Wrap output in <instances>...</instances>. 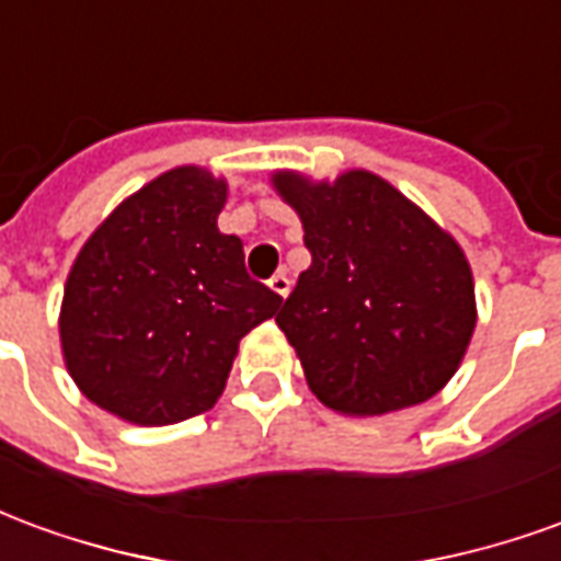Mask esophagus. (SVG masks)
Returning <instances> with one entry per match:
<instances>
[{
  "label": "esophagus",
  "instance_id": "1",
  "mask_svg": "<svg viewBox=\"0 0 561 561\" xmlns=\"http://www.w3.org/2000/svg\"><path fill=\"white\" fill-rule=\"evenodd\" d=\"M270 288L279 294V297H288V291H291V276H288L285 270H279V273L270 279Z\"/></svg>",
  "mask_w": 561,
  "mask_h": 561
}]
</instances>
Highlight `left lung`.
Wrapping results in <instances>:
<instances>
[{"label":"left lung","mask_w":561,"mask_h":561,"mask_svg":"<svg viewBox=\"0 0 561 561\" xmlns=\"http://www.w3.org/2000/svg\"><path fill=\"white\" fill-rule=\"evenodd\" d=\"M273 185L312 252L276 316L312 393L357 417L435 397L474 330V282L457 240L369 171L336 183L279 171Z\"/></svg>","instance_id":"1"}]
</instances>
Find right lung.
Wrapping results in <instances>:
<instances>
[{"mask_svg":"<svg viewBox=\"0 0 561 561\" xmlns=\"http://www.w3.org/2000/svg\"><path fill=\"white\" fill-rule=\"evenodd\" d=\"M228 185L173 168L123 201L68 273L59 336L71 378L104 412L164 426L209 412L237 345L282 297L245 273L216 219Z\"/></svg>","mask_w":561,"mask_h":561,"instance_id":"right-lung-1","label":"right lung"}]
</instances>
